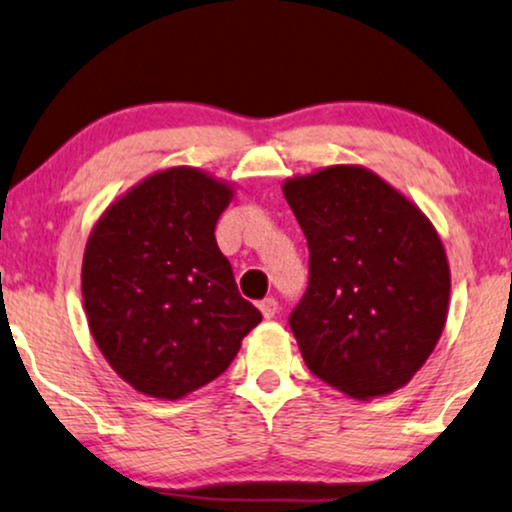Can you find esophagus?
<instances>
[{
  "mask_svg": "<svg viewBox=\"0 0 512 512\" xmlns=\"http://www.w3.org/2000/svg\"><path fill=\"white\" fill-rule=\"evenodd\" d=\"M260 309H262L264 319H274V316L278 314V300L276 297H264V300L260 302Z\"/></svg>",
  "mask_w": 512,
  "mask_h": 512,
  "instance_id": "esophagus-1",
  "label": "esophagus"
}]
</instances>
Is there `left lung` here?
<instances>
[{"label": "left lung", "instance_id": "1", "mask_svg": "<svg viewBox=\"0 0 512 512\" xmlns=\"http://www.w3.org/2000/svg\"><path fill=\"white\" fill-rule=\"evenodd\" d=\"M309 245L290 331L316 378L354 399L399 390L425 364L449 307V264L428 217L352 165L286 181Z\"/></svg>", "mask_w": 512, "mask_h": 512}]
</instances>
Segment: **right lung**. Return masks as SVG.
Returning <instances> with one entry per match:
<instances>
[{
	"label": "right lung",
	"instance_id": "right-lung-1",
	"mask_svg": "<svg viewBox=\"0 0 512 512\" xmlns=\"http://www.w3.org/2000/svg\"><path fill=\"white\" fill-rule=\"evenodd\" d=\"M231 189L191 167L141 181L87 241L82 300L96 345L122 380L179 399L229 368L262 321L219 250Z\"/></svg>",
	"mask_w": 512,
	"mask_h": 512
}]
</instances>
